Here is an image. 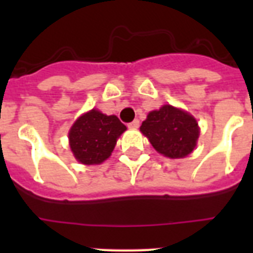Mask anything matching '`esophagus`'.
I'll return each mask as SVG.
<instances>
[{"mask_svg": "<svg viewBox=\"0 0 253 253\" xmlns=\"http://www.w3.org/2000/svg\"><path fill=\"white\" fill-rule=\"evenodd\" d=\"M139 126H140V122H139L138 119H134L132 122L128 123V127H130V128H138Z\"/></svg>", "mask_w": 253, "mask_h": 253, "instance_id": "34e87169", "label": "esophagus"}]
</instances>
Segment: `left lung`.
I'll return each instance as SVG.
<instances>
[{"mask_svg":"<svg viewBox=\"0 0 253 253\" xmlns=\"http://www.w3.org/2000/svg\"><path fill=\"white\" fill-rule=\"evenodd\" d=\"M140 131L155 150L170 159L185 158L192 154L200 135L196 119L170 105L151 111L142 123Z\"/></svg>","mask_w":253,"mask_h":253,"instance_id":"left-lung-1","label":"left lung"}]
</instances>
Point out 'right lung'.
Listing matches in <instances>:
<instances>
[{
    "label": "right lung",
    "instance_id": "1",
    "mask_svg": "<svg viewBox=\"0 0 253 253\" xmlns=\"http://www.w3.org/2000/svg\"><path fill=\"white\" fill-rule=\"evenodd\" d=\"M123 131H126V126L118 117L105 115L93 109L81 115L69 131L71 150L83 164H99L110 156Z\"/></svg>",
    "mask_w": 253,
    "mask_h": 253
}]
</instances>
